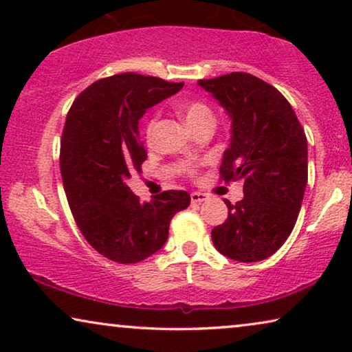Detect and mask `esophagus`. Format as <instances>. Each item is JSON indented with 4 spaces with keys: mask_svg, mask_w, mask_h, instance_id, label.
Returning <instances> with one entry per match:
<instances>
[{
    "mask_svg": "<svg viewBox=\"0 0 352 352\" xmlns=\"http://www.w3.org/2000/svg\"><path fill=\"white\" fill-rule=\"evenodd\" d=\"M206 200V194H201V192H192L190 194V201L192 204H200V201Z\"/></svg>",
    "mask_w": 352,
    "mask_h": 352,
    "instance_id": "obj_1",
    "label": "esophagus"
}]
</instances>
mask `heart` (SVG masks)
I'll return each instance as SVG.
<instances>
[{"instance_id":"b5f03b06","label":"heart","mask_w":352,"mask_h":352,"mask_svg":"<svg viewBox=\"0 0 352 352\" xmlns=\"http://www.w3.org/2000/svg\"><path fill=\"white\" fill-rule=\"evenodd\" d=\"M179 113L182 115V118L186 120V123L189 124V126L194 129L204 126L206 123H214V115H213V110L208 104H205L204 100H186V102H182L179 107ZM157 117H152L151 120L147 122V126H146V139L148 142L153 141V138H155V131H157ZM186 171L192 175L194 170L192 168H186Z\"/></svg>"}]
</instances>
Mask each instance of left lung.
Returning a JSON list of instances; mask_svg holds the SVG:
<instances>
[{
  "label": "left lung",
  "mask_w": 352,
  "mask_h": 352,
  "mask_svg": "<svg viewBox=\"0 0 352 352\" xmlns=\"http://www.w3.org/2000/svg\"><path fill=\"white\" fill-rule=\"evenodd\" d=\"M232 120L221 181H243V199L211 230L216 250L240 263L266 259L285 243L307 184V139L292 105L266 81L243 72L199 80Z\"/></svg>",
  "instance_id": "1"
}]
</instances>
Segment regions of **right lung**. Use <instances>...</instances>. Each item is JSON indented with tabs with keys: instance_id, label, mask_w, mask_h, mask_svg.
I'll return each instance as SVG.
<instances>
[{
	"instance_id": "add662e5",
	"label": "right lung",
	"mask_w": 352,
	"mask_h": 352,
	"mask_svg": "<svg viewBox=\"0 0 352 352\" xmlns=\"http://www.w3.org/2000/svg\"><path fill=\"white\" fill-rule=\"evenodd\" d=\"M182 86L118 74L88 86L67 113L59 158L67 200L86 242L110 261L134 264L157 253L173 216L190 204L186 190H165L142 204L126 184L147 158L139 120Z\"/></svg>"
}]
</instances>
